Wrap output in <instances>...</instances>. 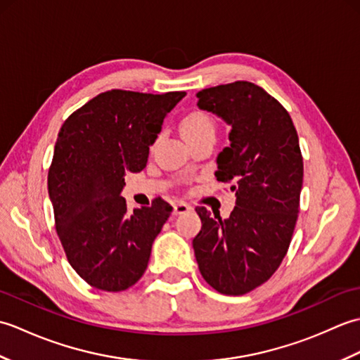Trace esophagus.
<instances>
[{
	"instance_id": "1",
	"label": "esophagus",
	"mask_w": 360,
	"mask_h": 360,
	"mask_svg": "<svg viewBox=\"0 0 360 360\" xmlns=\"http://www.w3.org/2000/svg\"><path fill=\"white\" fill-rule=\"evenodd\" d=\"M190 210H193L192 205H188L184 201H178V202L173 205V213H174V215H181V213H186V212H190Z\"/></svg>"
}]
</instances>
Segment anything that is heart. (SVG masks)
<instances>
[{
  "label": "heart",
  "mask_w": 360,
  "mask_h": 360,
  "mask_svg": "<svg viewBox=\"0 0 360 360\" xmlns=\"http://www.w3.org/2000/svg\"><path fill=\"white\" fill-rule=\"evenodd\" d=\"M181 131L182 136H200L204 133H213L215 134V122L204 111H193L187 114V116L181 122Z\"/></svg>",
  "instance_id": "1"
}]
</instances>
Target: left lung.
<instances>
[{"label":"left lung","instance_id":"obj_1","mask_svg":"<svg viewBox=\"0 0 360 360\" xmlns=\"http://www.w3.org/2000/svg\"><path fill=\"white\" fill-rule=\"evenodd\" d=\"M198 108L231 127V145L217 158V179L231 182L235 207L221 219L196 207L202 227L193 238L198 267L226 295L263 285L285 258L297 223L303 159L290 116L250 82L202 89Z\"/></svg>","mask_w":360,"mask_h":360}]
</instances>
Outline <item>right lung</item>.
<instances>
[{"label":"right lung","mask_w":360,"mask_h":360,"mask_svg":"<svg viewBox=\"0 0 360 360\" xmlns=\"http://www.w3.org/2000/svg\"><path fill=\"white\" fill-rule=\"evenodd\" d=\"M184 96L106 91L60 128L48 174L56 229L72 269L96 289L125 290L147 269L173 209L158 198L129 212L122 190L127 173L147 165L164 119Z\"/></svg>","instance_id":"1"}]
</instances>
